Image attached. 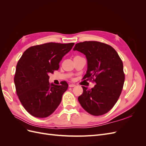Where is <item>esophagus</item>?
Listing matches in <instances>:
<instances>
[{"mask_svg": "<svg viewBox=\"0 0 146 146\" xmlns=\"http://www.w3.org/2000/svg\"><path fill=\"white\" fill-rule=\"evenodd\" d=\"M69 86L70 88H72V87L76 86V85H74V84H69Z\"/></svg>", "mask_w": 146, "mask_h": 146, "instance_id": "34e87169", "label": "esophagus"}]
</instances>
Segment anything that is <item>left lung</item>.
<instances>
[{"label":"left lung","instance_id":"1","mask_svg":"<svg viewBox=\"0 0 146 146\" xmlns=\"http://www.w3.org/2000/svg\"><path fill=\"white\" fill-rule=\"evenodd\" d=\"M74 50L83 53L88 60L83 80L96 83L92 89L82 87L78 102L91 115H103L114 107L121 94L125 80L122 61L114 48L99 41L77 43Z\"/></svg>","mask_w":146,"mask_h":146}]
</instances>
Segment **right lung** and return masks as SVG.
<instances>
[{"instance_id": "right-lung-1", "label": "right lung", "mask_w": 146, "mask_h": 146, "mask_svg": "<svg viewBox=\"0 0 146 146\" xmlns=\"http://www.w3.org/2000/svg\"><path fill=\"white\" fill-rule=\"evenodd\" d=\"M74 42H47L29 47L16 65L14 82L16 94L31 115L43 118L50 116L61 103L68 84L55 85L48 82V74L59 68L63 57Z\"/></svg>"}]
</instances>
